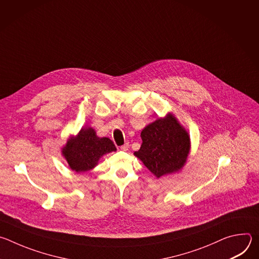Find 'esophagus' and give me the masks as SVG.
<instances>
[{"label": "esophagus", "instance_id": "34e87169", "mask_svg": "<svg viewBox=\"0 0 259 259\" xmlns=\"http://www.w3.org/2000/svg\"><path fill=\"white\" fill-rule=\"evenodd\" d=\"M120 149L122 150V151H124V152H126V151H128V149H129V142H126L125 144H123Z\"/></svg>", "mask_w": 259, "mask_h": 259}]
</instances>
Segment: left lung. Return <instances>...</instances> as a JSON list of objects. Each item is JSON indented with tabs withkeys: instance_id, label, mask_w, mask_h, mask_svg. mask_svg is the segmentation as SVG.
Here are the masks:
<instances>
[{
	"instance_id": "8db88e82",
	"label": "left lung",
	"mask_w": 259,
	"mask_h": 259,
	"mask_svg": "<svg viewBox=\"0 0 259 259\" xmlns=\"http://www.w3.org/2000/svg\"><path fill=\"white\" fill-rule=\"evenodd\" d=\"M142 144L134 155L158 178L178 171L187 161L190 137L172 115L141 131Z\"/></svg>"
}]
</instances>
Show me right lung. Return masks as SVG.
<instances>
[{
    "instance_id": "right-lung-1",
    "label": "right lung",
    "mask_w": 259,
    "mask_h": 259,
    "mask_svg": "<svg viewBox=\"0 0 259 259\" xmlns=\"http://www.w3.org/2000/svg\"><path fill=\"white\" fill-rule=\"evenodd\" d=\"M114 142L107 137H97L92 128L82 129L77 137L67 141L62 154L71 170L85 172L92 169L104 154L116 151Z\"/></svg>"
}]
</instances>
